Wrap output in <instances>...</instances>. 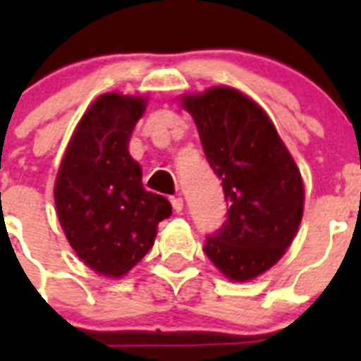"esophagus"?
<instances>
[{
	"label": "esophagus",
	"instance_id": "34e87169",
	"mask_svg": "<svg viewBox=\"0 0 361 361\" xmlns=\"http://www.w3.org/2000/svg\"><path fill=\"white\" fill-rule=\"evenodd\" d=\"M171 206H173V209H175V213H180L184 209V200H183V197H173V199H171Z\"/></svg>",
	"mask_w": 361,
	"mask_h": 361
}]
</instances>
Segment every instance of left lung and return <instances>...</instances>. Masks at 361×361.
<instances>
[{
  "label": "left lung",
  "instance_id": "obj_1",
  "mask_svg": "<svg viewBox=\"0 0 361 361\" xmlns=\"http://www.w3.org/2000/svg\"><path fill=\"white\" fill-rule=\"evenodd\" d=\"M212 170L222 178L228 219L204 253L229 280L247 282L286 253L304 213V183L275 124L228 86L183 97Z\"/></svg>",
  "mask_w": 361,
  "mask_h": 361
}]
</instances>
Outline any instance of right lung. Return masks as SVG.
I'll return each instance as SVG.
<instances>
[{
	"mask_svg": "<svg viewBox=\"0 0 361 361\" xmlns=\"http://www.w3.org/2000/svg\"><path fill=\"white\" fill-rule=\"evenodd\" d=\"M146 108L139 95L95 99L73 132L54 199L75 255L99 275L121 279L152 250L171 204L142 186L128 141Z\"/></svg>",
	"mask_w": 361,
	"mask_h": 361,
	"instance_id": "add662e5",
	"label": "right lung"
}]
</instances>
